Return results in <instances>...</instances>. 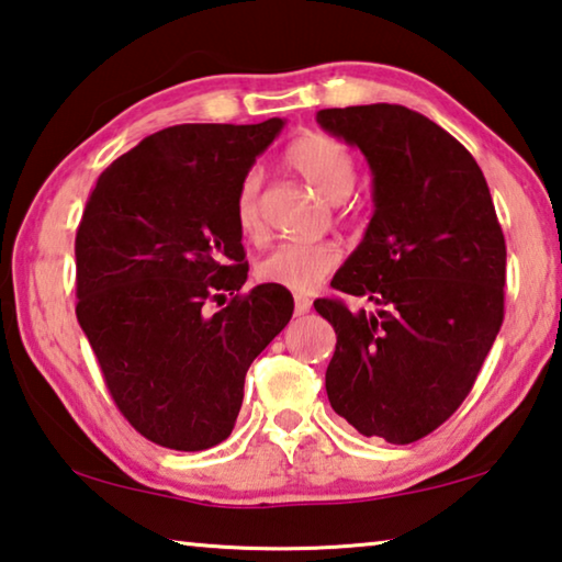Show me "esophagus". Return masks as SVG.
Listing matches in <instances>:
<instances>
[{"instance_id":"1","label":"esophagus","mask_w":562,"mask_h":562,"mask_svg":"<svg viewBox=\"0 0 562 562\" xmlns=\"http://www.w3.org/2000/svg\"><path fill=\"white\" fill-rule=\"evenodd\" d=\"M310 307H312L310 297H304V294H297V297H294V315H307Z\"/></svg>"}]
</instances>
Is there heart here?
Returning a JSON list of instances; mask_svg holds the SVG:
<instances>
[{"label": "heart", "mask_w": 562, "mask_h": 562, "mask_svg": "<svg viewBox=\"0 0 562 562\" xmlns=\"http://www.w3.org/2000/svg\"><path fill=\"white\" fill-rule=\"evenodd\" d=\"M284 164L331 203L345 201L357 183L355 156L327 133H302L294 138L284 150ZM260 183L258 170H250L235 190V223L247 237H260L265 231ZM339 262L341 250L335 243H280L260 260L258 274L292 292H312Z\"/></svg>", "instance_id": "obj_1"}]
</instances>
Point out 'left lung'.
Listing matches in <instances>:
<instances>
[{"label": "left lung", "instance_id": "left-lung-1", "mask_svg": "<svg viewBox=\"0 0 562 562\" xmlns=\"http://www.w3.org/2000/svg\"><path fill=\"white\" fill-rule=\"evenodd\" d=\"M364 154L374 215L315 310L337 331L331 408L359 434L414 443L473 389L503 325L506 240L483 170L449 131L398 103L317 111Z\"/></svg>", "mask_w": 562, "mask_h": 562}]
</instances>
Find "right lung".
I'll list each match as a JSON object with an SVG mask.
<instances>
[{"label": "right lung", "mask_w": 562, "mask_h": 562, "mask_svg": "<svg viewBox=\"0 0 562 562\" xmlns=\"http://www.w3.org/2000/svg\"><path fill=\"white\" fill-rule=\"evenodd\" d=\"M282 126L180 123L146 136L99 176L76 231V319L119 412L166 449L231 436L247 369L292 317L280 284L240 292L235 223L237 183Z\"/></svg>", "instance_id": "1"}]
</instances>
